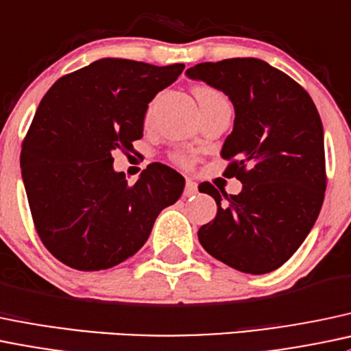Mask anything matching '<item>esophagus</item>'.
I'll return each instance as SVG.
<instances>
[{
	"label": "esophagus",
	"mask_w": 351,
	"mask_h": 351,
	"mask_svg": "<svg viewBox=\"0 0 351 351\" xmlns=\"http://www.w3.org/2000/svg\"><path fill=\"white\" fill-rule=\"evenodd\" d=\"M197 191H198L197 183L191 182V180H186V185H185V197H193V195H197Z\"/></svg>",
	"instance_id": "1"
}]
</instances>
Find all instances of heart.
<instances>
[{
  "instance_id": "b5f03b06",
  "label": "heart",
  "mask_w": 351,
  "mask_h": 351,
  "mask_svg": "<svg viewBox=\"0 0 351 351\" xmlns=\"http://www.w3.org/2000/svg\"><path fill=\"white\" fill-rule=\"evenodd\" d=\"M193 94L197 97L198 104H200V109L210 108L213 104H222V102H227V97L219 90V88L206 86V84H197L193 87ZM147 116H149V110H147ZM173 163L180 165V166H188L190 165V158L183 153H173L171 156Z\"/></svg>"
}]
</instances>
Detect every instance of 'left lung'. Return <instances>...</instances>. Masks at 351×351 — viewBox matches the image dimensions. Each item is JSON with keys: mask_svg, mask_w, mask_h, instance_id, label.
I'll list each match as a JSON object with an SVG mask.
<instances>
[{"mask_svg": "<svg viewBox=\"0 0 351 351\" xmlns=\"http://www.w3.org/2000/svg\"><path fill=\"white\" fill-rule=\"evenodd\" d=\"M228 95L234 131L222 158L239 195L212 183L198 190L215 198L217 217L198 241L210 256L247 274H267L291 259L322 210L326 190L323 124L315 102L287 73L259 58L204 62L186 70Z\"/></svg>", "mask_w": 351, "mask_h": 351, "instance_id": "obj_1", "label": "left lung"}]
</instances>
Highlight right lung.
Instances as JSON below:
<instances>
[{
  "label": "right lung",
  "mask_w": 351,
  "mask_h": 351,
  "mask_svg": "<svg viewBox=\"0 0 351 351\" xmlns=\"http://www.w3.org/2000/svg\"><path fill=\"white\" fill-rule=\"evenodd\" d=\"M185 65L102 58L60 77L21 143L29 212L47 250L77 271H101L134 256L154 220L183 193L185 178L161 163L134 185L112 168V151L143 138L147 104Z\"/></svg>",
  "instance_id": "1"
}]
</instances>
